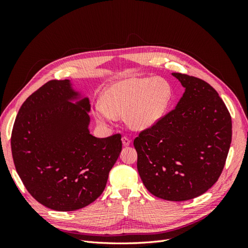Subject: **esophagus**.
I'll return each instance as SVG.
<instances>
[{
    "mask_svg": "<svg viewBox=\"0 0 248 248\" xmlns=\"http://www.w3.org/2000/svg\"><path fill=\"white\" fill-rule=\"evenodd\" d=\"M122 142H123V146H124V147H127V146L130 145L131 140H130L128 138H127V137H123V138H122Z\"/></svg>",
    "mask_w": 248,
    "mask_h": 248,
    "instance_id": "esophagus-1",
    "label": "esophagus"
}]
</instances>
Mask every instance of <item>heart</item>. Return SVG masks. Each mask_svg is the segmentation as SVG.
<instances>
[{"label":"heart","instance_id":"b5f03b06","mask_svg":"<svg viewBox=\"0 0 248 248\" xmlns=\"http://www.w3.org/2000/svg\"><path fill=\"white\" fill-rule=\"evenodd\" d=\"M172 90L166 79L128 78L114 82L103 94V102H97L93 115L97 123L108 126L116 117L124 116L130 129L144 131L152 128L166 115Z\"/></svg>","mask_w":248,"mask_h":248}]
</instances>
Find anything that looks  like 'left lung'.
<instances>
[{
  "mask_svg": "<svg viewBox=\"0 0 248 248\" xmlns=\"http://www.w3.org/2000/svg\"><path fill=\"white\" fill-rule=\"evenodd\" d=\"M171 74L185 88L183 96L133 145L146 188L159 199L181 202L201 196L218 180L232 141V119L208 82Z\"/></svg>",
  "mask_w": 248,
  "mask_h": 248,
  "instance_id": "obj_1",
  "label": "left lung"
}]
</instances>
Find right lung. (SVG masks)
I'll return each instance as SVG.
<instances>
[{
	"mask_svg": "<svg viewBox=\"0 0 248 248\" xmlns=\"http://www.w3.org/2000/svg\"><path fill=\"white\" fill-rule=\"evenodd\" d=\"M90 109L69 79H54L28 97L14 122L17 174L37 202L56 211H74L100 197L121 153V134L90 133Z\"/></svg>",
	"mask_w": 248,
	"mask_h": 248,
	"instance_id": "add662e5",
	"label": "right lung"
}]
</instances>
